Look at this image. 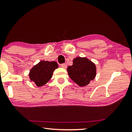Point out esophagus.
<instances>
[{
	"label": "esophagus",
	"mask_w": 132,
	"mask_h": 132,
	"mask_svg": "<svg viewBox=\"0 0 132 132\" xmlns=\"http://www.w3.org/2000/svg\"><path fill=\"white\" fill-rule=\"evenodd\" d=\"M61 66L63 68H67V65L66 64H62L61 65Z\"/></svg>",
	"instance_id": "esophagus-1"
}]
</instances>
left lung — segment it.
<instances>
[{"label":"left lung","instance_id":"obj_1","mask_svg":"<svg viewBox=\"0 0 132 132\" xmlns=\"http://www.w3.org/2000/svg\"><path fill=\"white\" fill-rule=\"evenodd\" d=\"M73 64L67 68L71 80L80 86H85L94 80L96 76V66L86 57H77L73 59Z\"/></svg>","mask_w":132,"mask_h":132}]
</instances>
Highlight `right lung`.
Segmentation results:
<instances>
[{
    "mask_svg": "<svg viewBox=\"0 0 132 132\" xmlns=\"http://www.w3.org/2000/svg\"><path fill=\"white\" fill-rule=\"evenodd\" d=\"M58 65L55 61H41L32 68L29 72V78L37 86H42L52 78L53 73Z\"/></svg>",
    "mask_w": 132,
    "mask_h": 132,
    "instance_id": "add662e5",
    "label": "right lung"
}]
</instances>
